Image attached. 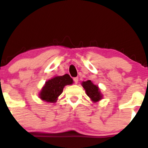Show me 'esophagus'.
Instances as JSON below:
<instances>
[{
    "instance_id": "esophagus-1",
    "label": "esophagus",
    "mask_w": 148,
    "mask_h": 148,
    "mask_svg": "<svg viewBox=\"0 0 148 148\" xmlns=\"http://www.w3.org/2000/svg\"><path fill=\"white\" fill-rule=\"evenodd\" d=\"M78 81H79V78H78V77L74 78V83H75V84H77Z\"/></svg>"
}]
</instances>
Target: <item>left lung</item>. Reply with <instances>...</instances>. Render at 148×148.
Returning <instances> with one entry per match:
<instances>
[{"mask_svg": "<svg viewBox=\"0 0 148 148\" xmlns=\"http://www.w3.org/2000/svg\"><path fill=\"white\" fill-rule=\"evenodd\" d=\"M81 84L86 90L87 95L93 102H97L102 99V95L101 94L99 88L96 85L93 84L91 81L88 80L87 81H84Z\"/></svg>", "mask_w": 148, "mask_h": 148, "instance_id": "left-lung-1", "label": "left lung"}]
</instances>
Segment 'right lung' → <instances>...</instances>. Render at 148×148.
Here are the masks:
<instances>
[{
	"instance_id": "1",
	"label": "right lung",
	"mask_w": 148,
	"mask_h": 148,
	"mask_svg": "<svg viewBox=\"0 0 148 148\" xmlns=\"http://www.w3.org/2000/svg\"><path fill=\"white\" fill-rule=\"evenodd\" d=\"M72 84L73 79L69 74L55 76L46 82L40 92V98L47 102H56L58 97L62 94L64 86Z\"/></svg>"
}]
</instances>
